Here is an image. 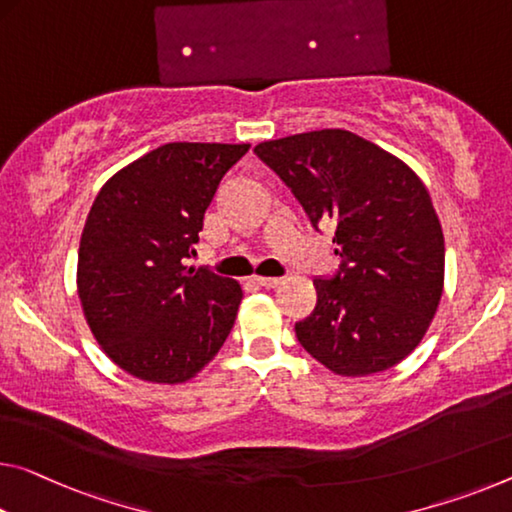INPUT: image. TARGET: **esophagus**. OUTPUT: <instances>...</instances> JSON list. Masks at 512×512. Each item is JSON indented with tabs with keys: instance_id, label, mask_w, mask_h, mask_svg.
I'll list each match as a JSON object with an SVG mask.
<instances>
[{
	"instance_id": "esophagus-1",
	"label": "esophagus",
	"mask_w": 512,
	"mask_h": 512,
	"mask_svg": "<svg viewBox=\"0 0 512 512\" xmlns=\"http://www.w3.org/2000/svg\"><path fill=\"white\" fill-rule=\"evenodd\" d=\"M255 282H257V285L259 287H266V289H275V287H278L280 285V278H264V275H257V278H255Z\"/></svg>"
}]
</instances>
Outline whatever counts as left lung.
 I'll return each mask as SVG.
<instances>
[{
  "mask_svg": "<svg viewBox=\"0 0 512 512\" xmlns=\"http://www.w3.org/2000/svg\"><path fill=\"white\" fill-rule=\"evenodd\" d=\"M316 227H337L335 278H316L300 346L337 376L387 371L424 339L444 289V234L424 182L399 157L346 129L259 143Z\"/></svg>",
  "mask_w": 512,
  "mask_h": 512,
  "instance_id": "left-lung-1",
  "label": "left lung"
}]
</instances>
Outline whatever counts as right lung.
<instances>
[{"label":"right lung","instance_id":"right-lung-1","mask_svg":"<svg viewBox=\"0 0 512 512\" xmlns=\"http://www.w3.org/2000/svg\"><path fill=\"white\" fill-rule=\"evenodd\" d=\"M248 143H166L109 177L79 241L77 294L107 358L129 376L180 385L221 351L237 280L186 266L223 175Z\"/></svg>","mask_w":512,"mask_h":512}]
</instances>
